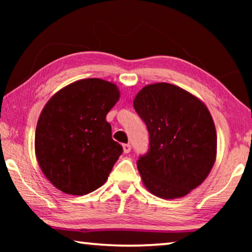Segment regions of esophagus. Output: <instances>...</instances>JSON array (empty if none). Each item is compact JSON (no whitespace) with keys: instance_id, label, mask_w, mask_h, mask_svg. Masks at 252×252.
I'll return each instance as SVG.
<instances>
[{"instance_id":"34e87169","label":"esophagus","mask_w":252,"mask_h":252,"mask_svg":"<svg viewBox=\"0 0 252 252\" xmlns=\"http://www.w3.org/2000/svg\"><path fill=\"white\" fill-rule=\"evenodd\" d=\"M122 148H123V152H125V153H129L131 151V146H130V144H123Z\"/></svg>"}]
</instances>
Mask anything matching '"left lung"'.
Here are the masks:
<instances>
[{
	"label": "left lung",
	"instance_id": "8db88e82",
	"mask_svg": "<svg viewBox=\"0 0 252 252\" xmlns=\"http://www.w3.org/2000/svg\"><path fill=\"white\" fill-rule=\"evenodd\" d=\"M133 106L147 125L150 148L136 162L144 187L162 199L185 197L216 162L217 131L207 105L174 84H148Z\"/></svg>",
	"mask_w": 252,
	"mask_h": 252
}]
</instances>
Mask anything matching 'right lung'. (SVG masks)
Listing matches in <instances>:
<instances>
[{"label": "right lung", "instance_id": "add662e5", "mask_svg": "<svg viewBox=\"0 0 252 252\" xmlns=\"http://www.w3.org/2000/svg\"><path fill=\"white\" fill-rule=\"evenodd\" d=\"M120 99L109 81H75L46 102L35 130V157L42 172L62 192L84 195L100 188L122 153L106 114Z\"/></svg>", "mask_w": 252, "mask_h": 252}]
</instances>
